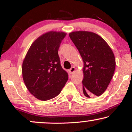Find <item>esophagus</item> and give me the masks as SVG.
<instances>
[{
    "label": "esophagus",
    "mask_w": 132,
    "mask_h": 132,
    "mask_svg": "<svg viewBox=\"0 0 132 132\" xmlns=\"http://www.w3.org/2000/svg\"><path fill=\"white\" fill-rule=\"evenodd\" d=\"M75 71H76V68L75 67H72L69 70V72L71 74L75 73Z\"/></svg>",
    "instance_id": "1"
}]
</instances>
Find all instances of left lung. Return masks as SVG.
Listing matches in <instances>:
<instances>
[{
	"mask_svg": "<svg viewBox=\"0 0 132 132\" xmlns=\"http://www.w3.org/2000/svg\"><path fill=\"white\" fill-rule=\"evenodd\" d=\"M84 61L83 93L85 97L100 96L106 91L115 69L112 50L100 36L91 32L69 34Z\"/></svg>",
	"mask_w": 132,
	"mask_h": 132,
	"instance_id": "1",
	"label": "left lung"
}]
</instances>
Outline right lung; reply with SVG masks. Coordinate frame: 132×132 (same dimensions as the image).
<instances>
[{"mask_svg": "<svg viewBox=\"0 0 132 132\" xmlns=\"http://www.w3.org/2000/svg\"><path fill=\"white\" fill-rule=\"evenodd\" d=\"M66 34L50 31L41 35L32 43L23 60L25 85L39 100L46 101L56 97L68 80V75L61 67L58 55Z\"/></svg>", "mask_w": 132, "mask_h": 132, "instance_id": "1", "label": "right lung"}]
</instances>
